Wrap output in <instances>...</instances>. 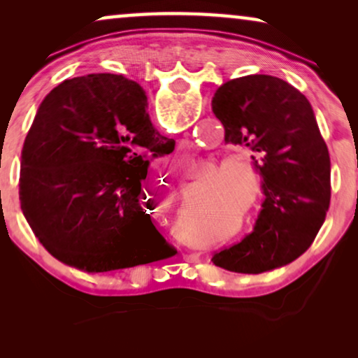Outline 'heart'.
<instances>
[{
	"instance_id": "b5f03b06",
	"label": "heart",
	"mask_w": 358,
	"mask_h": 358,
	"mask_svg": "<svg viewBox=\"0 0 358 358\" xmlns=\"http://www.w3.org/2000/svg\"><path fill=\"white\" fill-rule=\"evenodd\" d=\"M229 171H238V173H246L248 174L249 168H248V164L244 163V161L236 159V158H229V159L222 161V163H220L217 168L213 169L212 178L217 180L220 178H223L224 174H228Z\"/></svg>"
}]
</instances>
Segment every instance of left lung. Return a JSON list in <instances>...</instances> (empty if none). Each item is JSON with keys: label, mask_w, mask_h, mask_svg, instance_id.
I'll use <instances>...</instances> for the list:
<instances>
[{"label": "left lung", "mask_w": 358, "mask_h": 358, "mask_svg": "<svg viewBox=\"0 0 358 358\" xmlns=\"http://www.w3.org/2000/svg\"><path fill=\"white\" fill-rule=\"evenodd\" d=\"M212 110L224 143L252 151L264 194L252 233L212 262L238 273L287 266L315 241L331 202L329 151L310 101L280 78L248 75L220 86Z\"/></svg>", "instance_id": "8db88e82"}]
</instances>
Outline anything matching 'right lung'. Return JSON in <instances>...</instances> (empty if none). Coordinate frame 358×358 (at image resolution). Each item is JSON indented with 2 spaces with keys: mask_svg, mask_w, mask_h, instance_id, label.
<instances>
[{
  "mask_svg": "<svg viewBox=\"0 0 358 358\" xmlns=\"http://www.w3.org/2000/svg\"><path fill=\"white\" fill-rule=\"evenodd\" d=\"M136 81L94 73L65 80L38 107L21 155V210L42 246L85 272L174 256L143 210L150 159L176 141L159 135Z\"/></svg>",
  "mask_w": 358,
  "mask_h": 358,
  "instance_id": "right-lung-1",
  "label": "right lung"
}]
</instances>
